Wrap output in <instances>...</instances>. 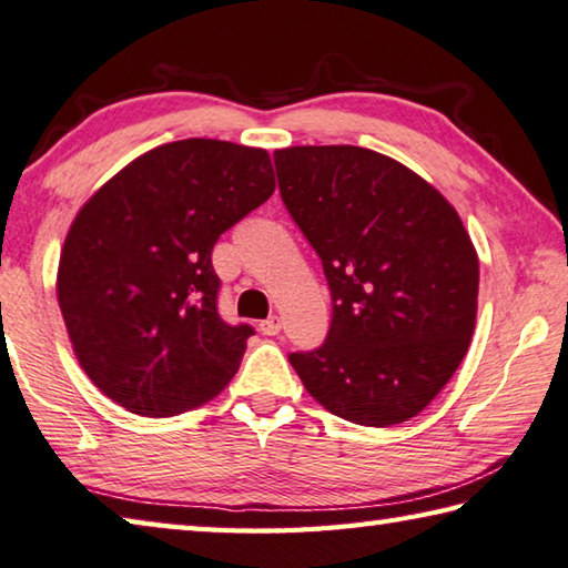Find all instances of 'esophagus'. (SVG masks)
I'll use <instances>...</instances> for the list:
<instances>
[{"mask_svg":"<svg viewBox=\"0 0 568 568\" xmlns=\"http://www.w3.org/2000/svg\"><path fill=\"white\" fill-rule=\"evenodd\" d=\"M258 329H262V334H266V336H276L278 332H282V320H278V316H268L266 322L258 324Z\"/></svg>","mask_w":568,"mask_h":568,"instance_id":"obj_1","label":"esophagus"}]
</instances>
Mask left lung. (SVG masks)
Returning a JSON list of instances; mask_svg holds the SVG:
<instances>
[{"instance_id": "left-lung-1", "label": "left lung", "mask_w": 568, "mask_h": 568, "mask_svg": "<svg viewBox=\"0 0 568 568\" xmlns=\"http://www.w3.org/2000/svg\"><path fill=\"white\" fill-rule=\"evenodd\" d=\"M278 192L320 254L332 326L290 354L326 412L402 424L432 404L469 352L479 256L442 192L364 146L276 149Z\"/></svg>"}]
</instances>
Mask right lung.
<instances>
[{"label": "right lung", "mask_w": 568, "mask_h": 568, "mask_svg": "<svg viewBox=\"0 0 568 568\" xmlns=\"http://www.w3.org/2000/svg\"><path fill=\"white\" fill-rule=\"evenodd\" d=\"M274 194L266 149L182 139L152 149L79 209L57 300L89 379L139 416H174L224 389L254 334L216 312V239Z\"/></svg>", "instance_id": "right-lung-1"}]
</instances>
